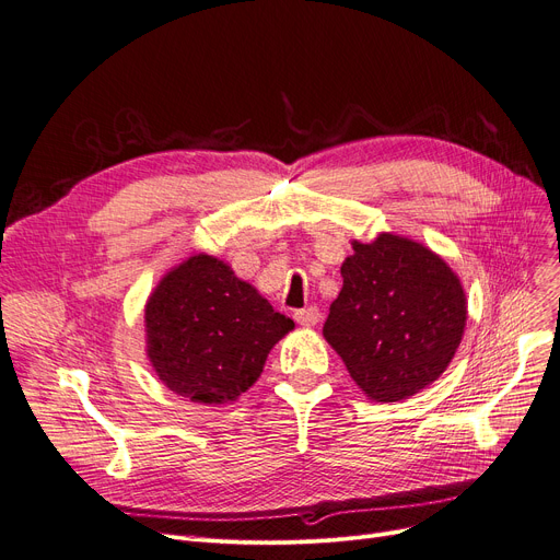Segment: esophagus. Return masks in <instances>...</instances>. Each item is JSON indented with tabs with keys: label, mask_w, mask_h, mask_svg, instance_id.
<instances>
[{
	"label": "esophagus",
	"mask_w": 560,
	"mask_h": 560,
	"mask_svg": "<svg viewBox=\"0 0 560 560\" xmlns=\"http://www.w3.org/2000/svg\"><path fill=\"white\" fill-rule=\"evenodd\" d=\"M320 318H323V313H320V308H318V306H308V308H300V311H295V320H298L300 325H304V327L318 325V323H320Z\"/></svg>",
	"instance_id": "esophagus-1"
}]
</instances>
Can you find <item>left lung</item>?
Segmentation results:
<instances>
[{"mask_svg": "<svg viewBox=\"0 0 560 560\" xmlns=\"http://www.w3.org/2000/svg\"><path fill=\"white\" fill-rule=\"evenodd\" d=\"M323 334L371 400L415 396L451 363L467 300L451 267L415 240L354 242Z\"/></svg>", "mask_w": 560, "mask_h": 560, "instance_id": "obj_1", "label": "left lung"}]
</instances>
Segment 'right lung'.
<instances>
[{
	"instance_id": "right-lung-1",
	"label": "right lung",
	"mask_w": 560,
	"mask_h": 560,
	"mask_svg": "<svg viewBox=\"0 0 560 560\" xmlns=\"http://www.w3.org/2000/svg\"><path fill=\"white\" fill-rule=\"evenodd\" d=\"M293 327L226 262L206 254L168 272L145 304L155 373L174 394L206 405L245 394Z\"/></svg>"
}]
</instances>
